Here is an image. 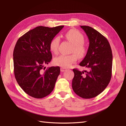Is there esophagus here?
<instances>
[{"label": "esophagus", "instance_id": "esophagus-1", "mask_svg": "<svg viewBox=\"0 0 126 126\" xmlns=\"http://www.w3.org/2000/svg\"><path fill=\"white\" fill-rule=\"evenodd\" d=\"M66 70V69H65V68H61V72H64V71H65Z\"/></svg>", "mask_w": 126, "mask_h": 126}]
</instances>
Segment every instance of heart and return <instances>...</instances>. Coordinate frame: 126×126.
Instances as JSON below:
<instances>
[{"mask_svg": "<svg viewBox=\"0 0 126 126\" xmlns=\"http://www.w3.org/2000/svg\"><path fill=\"white\" fill-rule=\"evenodd\" d=\"M64 37L73 44L72 52H75L81 58L83 57L86 55L87 49L84 44V37L79 31L76 29H71L64 34ZM60 42V37L57 36L54 37L50 43V50L56 54L58 52ZM77 55L75 53L68 55H61L54 58L53 60V64L62 68H69L77 61L78 57Z\"/></svg>", "mask_w": 126, "mask_h": 126, "instance_id": "obj_1", "label": "heart"}]
</instances>
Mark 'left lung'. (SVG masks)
Listing matches in <instances>:
<instances>
[{"label":"left lung","mask_w":126,"mask_h":126,"mask_svg":"<svg viewBox=\"0 0 126 126\" xmlns=\"http://www.w3.org/2000/svg\"><path fill=\"white\" fill-rule=\"evenodd\" d=\"M89 41V47L79 65L88 71L74 69L73 89L83 98L95 97L107 87L111 77L113 55L110 45L105 37L88 26H81Z\"/></svg>","instance_id":"obj_1"}]
</instances>
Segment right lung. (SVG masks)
Instances as JSON below:
<instances>
[{
	"label": "right lung",
	"instance_id": "obj_1",
	"mask_svg": "<svg viewBox=\"0 0 126 126\" xmlns=\"http://www.w3.org/2000/svg\"><path fill=\"white\" fill-rule=\"evenodd\" d=\"M64 27L37 26L18 39L13 50L15 76L19 85L32 97L42 98L49 95L60 74V66L44 65L52 59L51 41Z\"/></svg>",
	"mask_w": 126,
	"mask_h": 126
}]
</instances>
